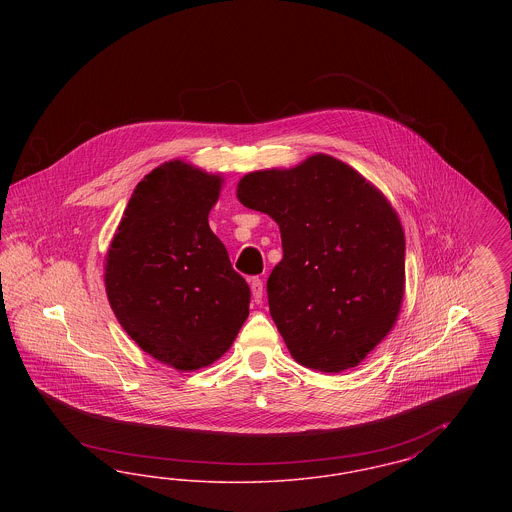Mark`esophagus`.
<instances>
[{"instance_id": "34e87169", "label": "esophagus", "mask_w": 512, "mask_h": 512, "mask_svg": "<svg viewBox=\"0 0 512 512\" xmlns=\"http://www.w3.org/2000/svg\"><path fill=\"white\" fill-rule=\"evenodd\" d=\"M249 284H251V293H253L255 303H259L263 297V280L259 276H253V278H249Z\"/></svg>"}]
</instances>
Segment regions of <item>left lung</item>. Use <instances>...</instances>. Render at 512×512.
Listing matches in <instances>:
<instances>
[{
    "label": "left lung",
    "mask_w": 512,
    "mask_h": 512,
    "mask_svg": "<svg viewBox=\"0 0 512 512\" xmlns=\"http://www.w3.org/2000/svg\"><path fill=\"white\" fill-rule=\"evenodd\" d=\"M238 199L280 226L268 309L293 359L322 372L359 365L388 336L405 290V234L388 199L330 155L249 172Z\"/></svg>",
    "instance_id": "8db88e82"
}]
</instances>
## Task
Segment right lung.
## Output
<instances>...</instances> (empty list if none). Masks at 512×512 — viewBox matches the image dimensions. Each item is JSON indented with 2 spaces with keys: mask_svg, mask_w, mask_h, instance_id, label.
I'll list each match as a JSON object with an SVG mask.
<instances>
[{
  "mask_svg": "<svg viewBox=\"0 0 512 512\" xmlns=\"http://www.w3.org/2000/svg\"><path fill=\"white\" fill-rule=\"evenodd\" d=\"M220 178L171 161L130 197L107 253L105 290L126 334L176 370L211 365L249 315V286L209 228Z\"/></svg>",
  "mask_w": 512,
  "mask_h": 512,
  "instance_id": "add662e5",
  "label": "right lung"
}]
</instances>
